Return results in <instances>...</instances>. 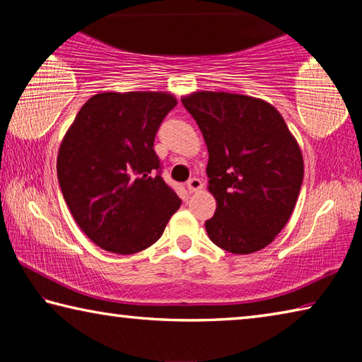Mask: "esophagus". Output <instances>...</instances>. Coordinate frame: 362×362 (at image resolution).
Returning a JSON list of instances; mask_svg holds the SVG:
<instances>
[{
	"instance_id": "esophagus-1",
	"label": "esophagus",
	"mask_w": 362,
	"mask_h": 362,
	"mask_svg": "<svg viewBox=\"0 0 362 362\" xmlns=\"http://www.w3.org/2000/svg\"><path fill=\"white\" fill-rule=\"evenodd\" d=\"M187 185H188V189H189V192H192V193H196V192H199L201 188H203V182H201L199 179H196V177H193V179H189V180H188Z\"/></svg>"
}]
</instances>
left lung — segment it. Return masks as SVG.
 <instances>
[{
    "label": "left lung",
    "instance_id": "8db88e82",
    "mask_svg": "<svg viewBox=\"0 0 362 362\" xmlns=\"http://www.w3.org/2000/svg\"><path fill=\"white\" fill-rule=\"evenodd\" d=\"M182 103L209 151L207 189L217 201L206 231L231 254L267 247L284 228L303 180L296 137L272 103L243 94L198 90Z\"/></svg>",
    "mask_w": 362,
    "mask_h": 362
}]
</instances>
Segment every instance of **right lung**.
Segmentation results:
<instances>
[{
	"label": "right lung",
	"mask_w": 362,
	"mask_h": 362,
	"mask_svg": "<svg viewBox=\"0 0 362 362\" xmlns=\"http://www.w3.org/2000/svg\"><path fill=\"white\" fill-rule=\"evenodd\" d=\"M177 105L169 93H100L79 110L60 144L57 177L73 218L97 246L136 254L161 238L182 204L153 142Z\"/></svg>",
	"instance_id": "add662e5"
}]
</instances>
